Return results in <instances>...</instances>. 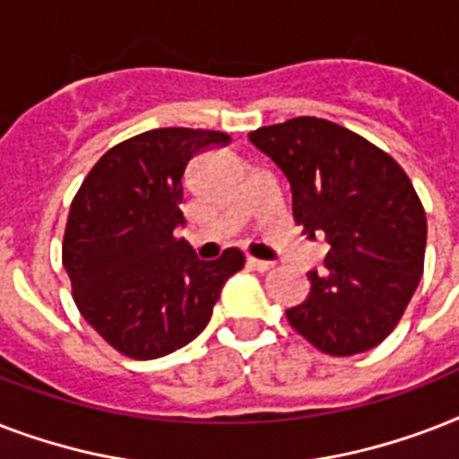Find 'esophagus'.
<instances>
[{
  "label": "esophagus",
  "instance_id": "34e87169",
  "mask_svg": "<svg viewBox=\"0 0 459 459\" xmlns=\"http://www.w3.org/2000/svg\"><path fill=\"white\" fill-rule=\"evenodd\" d=\"M247 266L259 273H264V272H269V269H273L272 262H264V259H255V257H247Z\"/></svg>",
  "mask_w": 459,
  "mask_h": 459
}]
</instances>
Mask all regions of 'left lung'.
<instances>
[{"label":"left lung","mask_w":459,"mask_h":459,"mask_svg":"<svg viewBox=\"0 0 459 459\" xmlns=\"http://www.w3.org/2000/svg\"><path fill=\"white\" fill-rule=\"evenodd\" d=\"M290 183L295 223L324 236L326 272H309L290 326L326 355L377 348L405 312L424 272L427 214L393 157L357 133L314 117L250 133Z\"/></svg>","instance_id":"1"}]
</instances>
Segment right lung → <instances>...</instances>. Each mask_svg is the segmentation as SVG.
Here are the masks:
<instances>
[{"label": "right lung", "mask_w": 459, "mask_h": 459, "mask_svg": "<svg viewBox=\"0 0 459 459\" xmlns=\"http://www.w3.org/2000/svg\"><path fill=\"white\" fill-rule=\"evenodd\" d=\"M229 143L219 131L140 133L111 147L71 202L64 269L74 300L82 319L133 359H157L197 338L223 283L243 269L238 247L204 262L173 236L186 226V166Z\"/></svg>", "instance_id": "1"}]
</instances>
